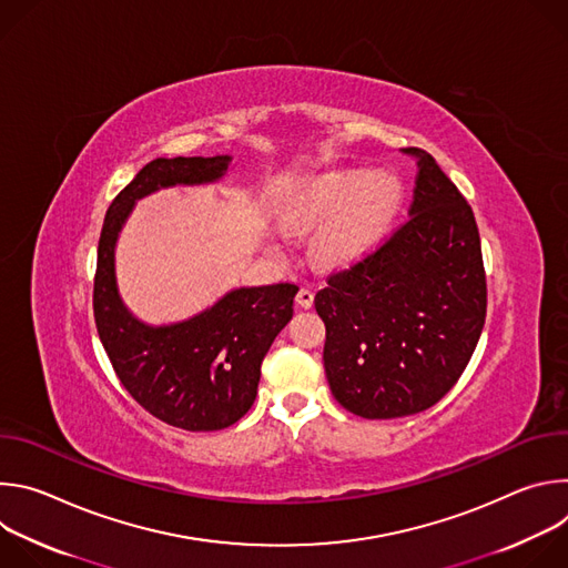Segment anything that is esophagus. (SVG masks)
<instances>
[{
	"label": "esophagus",
	"instance_id": "34e87169",
	"mask_svg": "<svg viewBox=\"0 0 568 568\" xmlns=\"http://www.w3.org/2000/svg\"><path fill=\"white\" fill-rule=\"evenodd\" d=\"M296 303L301 305V307H312V303H314V292L312 290H307V287H301L298 290V294H296Z\"/></svg>",
	"mask_w": 568,
	"mask_h": 568
}]
</instances>
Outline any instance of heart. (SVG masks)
I'll list each match as a JSON object with an SVG mask.
<instances>
[{"label":"heart","instance_id":"obj_1","mask_svg":"<svg viewBox=\"0 0 568 568\" xmlns=\"http://www.w3.org/2000/svg\"><path fill=\"white\" fill-rule=\"evenodd\" d=\"M407 202V186L388 169H344L321 175L290 204L287 222L298 229H316L314 250L335 267L364 261Z\"/></svg>","mask_w":568,"mask_h":568}]
</instances>
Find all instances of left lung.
Returning <instances> with one entry per match:
<instances>
[{"label":"left lung","mask_w":568,"mask_h":568,"mask_svg":"<svg viewBox=\"0 0 568 568\" xmlns=\"http://www.w3.org/2000/svg\"><path fill=\"white\" fill-rule=\"evenodd\" d=\"M414 204L384 245L314 296L323 366L355 416L420 414L458 382L485 323V270L471 206L420 148Z\"/></svg>","instance_id":"1"}]
</instances>
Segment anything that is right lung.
Wrapping results in <instances>:
<instances>
[{"label": "right lung", "mask_w": 568, "mask_h": 568, "mask_svg": "<svg viewBox=\"0 0 568 568\" xmlns=\"http://www.w3.org/2000/svg\"><path fill=\"white\" fill-rule=\"evenodd\" d=\"M229 164V154L150 161L110 204L99 240L94 318L103 348L141 407L186 432L224 429L252 409L261 364L294 314L298 287H235L191 318L150 326L119 294L114 252L141 197L161 189L220 182Z\"/></svg>", "instance_id": "1"}]
</instances>
